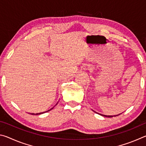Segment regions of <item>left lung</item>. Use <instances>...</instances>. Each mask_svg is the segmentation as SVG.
<instances>
[{
  "label": "left lung",
  "instance_id": "8db88e82",
  "mask_svg": "<svg viewBox=\"0 0 146 146\" xmlns=\"http://www.w3.org/2000/svg\"><path fill=\"white\" fill-rule=\"evenodd\" d=\"M98 114H99V113H98ZM99 115H102V116H103V117H116V116H118V115H120V114H119V115H101V114H99Z\"/></svg>",
  "mask_w": 146,
  "mask_h": 146
}]
</instances>
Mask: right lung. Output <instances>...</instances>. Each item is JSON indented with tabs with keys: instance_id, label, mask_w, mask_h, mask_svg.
<instances>
[{
	"instance_id": "right-lung-1",
	"label": "right lung",
	"mask_w": 146,
	"mask_h": 146,
	"mask_svg": "<svg viewBox=\"0 0 146 146\" xmlns=\"http://www.w3.org/2000/svg\"><path fill=\"white\" fill-rule=\"evenodd\" d=\"M54 108V107H53ZM53 108H51V109H50V110H48V111H45V112H43V113H36V114H35V113H31V115H40V114H42V113H46V112H48V111H50V110H52V109Z\"/></svg>"
}]
</instances>
